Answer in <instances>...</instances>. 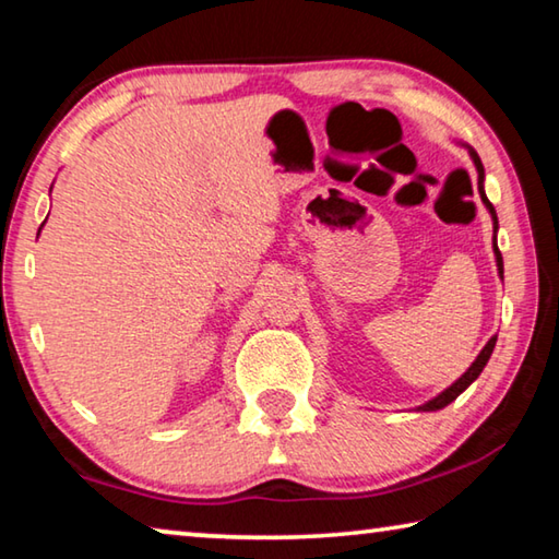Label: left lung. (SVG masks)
Returning a JSON list of instances; mask_svg holds the SVG:
<instances>
[{"mask_svg": "<svg viewBox=\"0 0 559 559\" xmlns=\"http://www.w3.org/2000/svg\"><path fill=\"white\" fill-rule=\"evenodd\" d=\"M463 147L468 150V155H471V159H473V165H476V173H478V194H480V202L486 204V210H488V214H490V219H493V253H496V266H498V276L503 278V257H500V251H498V243H496V234H498V216H496L493 204L488 202V197H486V189H484V179H486V173H484V163H480L478 153H476V150H473L471 145H463ZM496 340H498L496 335L490 337L488 343H486V347L480 349V353H478V357L473 359L468 370L463 372V374L459 377V380L453 382L451 386H447V390H443L441 394L433 396V400H429V402H424V404L416 406V412H437V409H443V406H449L453 400H456V396H459L461 392H466L468 386H471V382H476V380H478V374L484 372V367L488 365L490 355H493Z\"/></svg>", "mask_w": 559, "mask_h": 559, "instance_id": "left-lung-1", "label": "left lung"}]
</instances>
